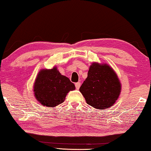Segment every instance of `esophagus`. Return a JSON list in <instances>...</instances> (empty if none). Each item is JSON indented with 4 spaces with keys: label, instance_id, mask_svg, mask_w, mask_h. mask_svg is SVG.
I'll return each instance as SVG.
<instances>
[{
    "label": "esophagus",
    "instance_id": "obj_1",
    "mask_svg": "<svg viewBox=\"0 0 151 151\" xmlns=\"http://www.w3.org/2000/svg\"><path fill=\"white\" fill-rule=\"evenodd\" d=\"M81 85V83L80 82H78V83H75V87H76V89H78V88H80Z\"/></svg>",
    "mask_w": 151,
    "mask_h": 151
}]
</instances>
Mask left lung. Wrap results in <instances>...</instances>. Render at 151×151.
I'll list each match as a JSON object with an SVG mask.
<instances>
[{
  "instance_id": "1",
  "label": "left lung",
  "mask_w": 151,
  "mask_h": 151,
  "mask_svg": "<svg viewBox=\"0 0 151 151\" xmlns=\"http://www.w3.org/2000/svg\"><path fill=\"white\" fill-rule=\"evenodd\" d=\"M79 91L87 104L96 109L108 108L118 99L121 85L114 70L107 64L93 63Z\"/></svg>"
}]
</instances>
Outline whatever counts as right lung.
I'll use <instances>...</instances> for the list:
<instances>
[{
    "label": "right lung",
    "mask_w": 151,
    "mask_h": 151,
    "mask_svg": "<svg viewBox=\"0 0 151 151\" xmlns=\"http://www.w3.org/2000/svg\"><path fill=\"white\" fill-rule=\"evenodd\" d=\"M33 88L35 98L42 106L54 107L63 103L67 93L75 90V86L54 67L38 73Z\"/></svg>",
    "instance_id": "1"
}]
</instances>
